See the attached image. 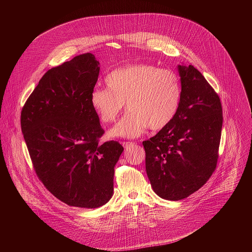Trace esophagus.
<instances>
[{
  "label": "esophagus",
  "instance_id": "obj_1",
  "mask_svg": "<svg viewBox=\"0 0 252 252\" xmlns=\"http://www.w3.org/2000/svg\"><path fill=\"white\" fill-rule=\"evenodd\" d=\"M132 146H134V142H130V141H124L123 142V147L125 148V149H128V148H130V147H132Z\"/></svg>",
  "mask_w": 252,
  "mask_h": 252
}]
</instances>
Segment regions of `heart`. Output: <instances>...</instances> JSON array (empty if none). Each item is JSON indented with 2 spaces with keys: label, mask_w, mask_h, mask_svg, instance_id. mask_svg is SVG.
Here are the masks:
<instances>
[{
  "label": "heart",
  "mask_w": 252,
  "mask_h": 252,
  "mask_svg": "<svg viewBox=\"0 0 252 252\" xmlns=\"http://www.w3.org/2000/svg\"><path fill=\"white\" fill-rule=\"evenodd\" d=\"M106 89L90 95L94 112L103 124L116 121L124 105L126 114L109 131L112 137L134 138L150 126L158 130L174 119L182 99V85L172 70L149 63L118 67L104 79Z\"/></svg>",
  "instance_id": "heart-1"
}]
</instances>
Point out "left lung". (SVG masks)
Instances as JSON below:
<instances>
[{"mask_svg": "<svg viewBox=\"0 0 252 252\" xmlns=\"http://www.w3.org/2000/svg\"><path fill=\"white\" fill-rule=\"evenodd\" d=\"M182 99L169 125L142 142L154 191L181 200L198 190L217 167L222 127L218 94L193 65H177Z\"/></svg>", "mask_w": 252, "mask_h": 252, "instance_id": "left-lung-1", "label": "left lung"}]
</instances>
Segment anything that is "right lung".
<instances>
[{"mask_svg":"<svg viewBox=\"0 0 252 252\" xmlns=\"http://www.w3.org/2000/svg\"><path fill=\"white\" fill-rule=\"evenodd\" d=\"M99 63L91 53L53 67L26 101L21 126L44 186L69 206L96 208L114 194V174L124 148L98 143L103 134L90 95Z\"/></svg>","mask_w":252,"mask_h":252,"instance_id":"obj_1","label":"right lung"}]
</instances>
